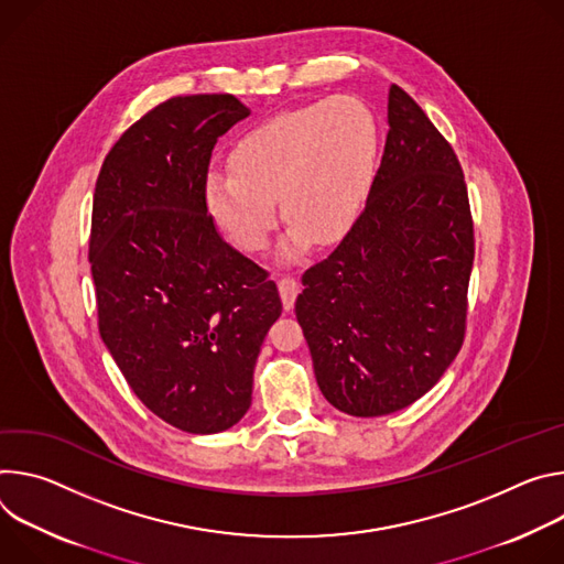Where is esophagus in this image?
Listing matches in <instances>:
<instances>
[{"label":"esophagus","instance_id":"34e87169","mask_svg":"<svg viewBox=\"0 0 564 564\" xmlns=\"http://www.w3.org/2000/svg\"><path fill=\"white\" fill-rule=\"evenodd\" d=\"M278 289H280V297H282L284 308H286V311H291V308H293V304H295V297H297V293H300V284H297V280H295V278L284 275V278H280V280H278Z\"/></svg>","mask_w":564,"mask_h":564}]
</instances>
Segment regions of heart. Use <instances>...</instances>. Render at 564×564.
Returning <instances> with one entry per match:
<instances>
[{"mask_svg": "<svg viewBox=\"0 0 564 564\" xmlns=\"http://www.w3.org/2000/svg\"><path fill=\"white\" fill-rule=\"evenodd\" d=\"M377 148V120L354 96L280 111L235 141L230 172L208 174V208L241 250L262 253L280 199L291 221L284 256L300 258L311 239L334 243L349 232L369 191Z\"/></svg>", "mask_w": 564, "mask_h": 564, "instance_id": "obj_1", "label": "heart"}]
</instances>
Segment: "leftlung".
Returning <instances> with one entry per match:
<instances>
[{
	"label": "left lung",
	"mask_w": 564,
	"mask_h": 564,
	"mask_svg": "<svg viewBox=\"0 0 564 564\" xmlns=\"http://www.w3.org/2000/svg\"><path fill=\"white\" fill-rule=\"evenodd\" d=\"M388 124L362 213L295 300L318 388L351 416L421 399L466 336L475 237L459 159L399 85Z\"/></svg>",
	"instance_id": "8db88e82"
}]
</instances>
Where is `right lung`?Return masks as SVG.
<instances>
[{
    "label": "right lung",
    "mask_w": 564,
    "mask_h": 564,
    "mask_svg": "<svg viewBox=\"0 0 564 564\" xmlns=\"http://www.w3.org/2000/svg\"><path fill=\"white\" fill-rule=\"evenodd\" d=\"M248 113L230 94L156 105L109 150L94 193L100 338L143 405L191 434L246 414L260 347L282 314L275 282L208 215L213 148Z\"/></svg>",
    "instance_id": "obj_1"
}]
</instances>
